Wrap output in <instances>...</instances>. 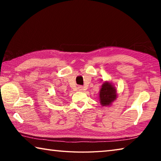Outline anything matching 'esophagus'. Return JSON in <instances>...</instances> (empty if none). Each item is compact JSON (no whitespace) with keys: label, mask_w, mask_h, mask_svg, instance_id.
<instances>
[{"label":"esophagus","mask_w":161,"mask_h":161,"mask_svg":"<svg viewBox=\"0 0 161 161\" xmlns=\"http://www.w3.org/2000/svg\"><path fill=\"white\" fill-rule=\"evenodd\" d=\"M77 89L79 91H82V90H84V87L81 86H79L77 87Z\"/></svg>","instance_id":"esophagus-1"}]
</instances>
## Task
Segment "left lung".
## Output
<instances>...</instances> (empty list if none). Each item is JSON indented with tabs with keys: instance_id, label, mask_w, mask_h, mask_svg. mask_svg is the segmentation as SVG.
Masks as SVG:
<instances>
[{
	"instance_id": "1",
	"label": "left lung",
	"mask_w": 161,
	"mask_h": 161,
	"mask_svg": "<svg viewBox=\"0 0 161 161\" xmlns=\"http://www.w3.org/2000/svg\"><path fill=\"white\" fill-rule=\"evenodd\" d=\"M117 97L116 89L112 84L105 81L103 83L99 92V102L103 107L109 106Z\"/></svg>"
}]
</instances>
